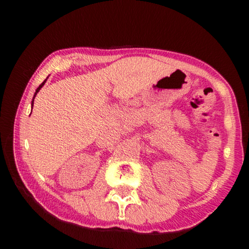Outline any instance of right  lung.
<instances>
[{"label":"right lung","mask_w":249,"mask_h":249,"mask_svg":"<svg viewBox=\"0 0 249 249\" xmlns=\"http://www.w3.org/2000/svg\"><path fill=\"white\" fill-rule=\"evenodd\" d=\"M46 79H47V78H46ZM46 79H45V80H44V81H43V83L39 85V86H38V88H37V89H36V91H35V95H34V97H33V102H32V107H33V105H34V98H35V96H36V95H37V93H38V91H39V89H40V88H42V87L44 86V84H45V83H46Z\"/></svg>","instance_id":"right-lung-1"}]
</instances>
